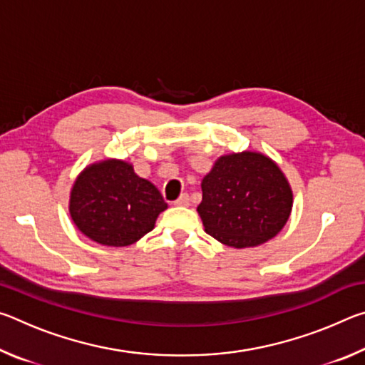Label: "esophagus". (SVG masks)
<instances>
[{
  "label": "esophagus",
  "instance_id": "34e87169",
  "mask_svg": "<svg viewBox=\"0 0 365 365\" xmlns=\"http://www.w3.org/2000/svg\"><path fill=\"white\" fill-rule=\"evenodd\" d=\"M175 206H190V195H188V193H183V195L175 201Z\"/></svg>",
  "mask_w": 365,
  "mask_h": 365
}]
</instances>
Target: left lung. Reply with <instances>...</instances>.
<instances>
[{"label": "left lung", "instance_id": "left-lung-1", "mask_svg": "<svg viewBox=\"0 0 365 365\" xmlns=\"http://www.w3.org/2000/svg\"><path fill=\"white\" fill-rule=\"evenodd\" d=\"M201 190L197 214L206 233L232 248L269 242L292 214L293 191L285 174L256 151L220 156Z\"/></svg>", "mask_w": 365, "mask_h": 365}]
</instances>
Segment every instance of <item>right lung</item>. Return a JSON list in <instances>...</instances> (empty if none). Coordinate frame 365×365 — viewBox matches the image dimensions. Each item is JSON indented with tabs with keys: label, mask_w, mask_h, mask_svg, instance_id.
<instances>
[{
	"label": "right lung",
	"mask_w": 365,
	"mask_h": 365,
	"mask_svg": "<svg viewBox=\"0 0 365 365\" xmlns=\"http://www.w3.org/2000/svg\"><path fill=\"white\" fill-rule=\"evenodd\" d=\"M168 209L159 190L135 174L133 165L106 159L85 168L71 191L73 224L93 242L128 246L138 242Z\"/></svg>",
	"instance_id": "obj_1"
}]
</instances>
